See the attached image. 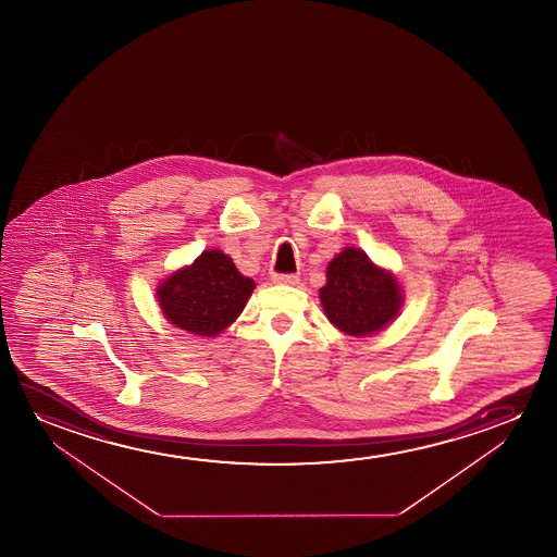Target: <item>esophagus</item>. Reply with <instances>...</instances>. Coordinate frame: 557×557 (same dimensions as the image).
<instances>
[{"label": "esophagus", "instance_id": "34e87169", "mask_svg": "<svg viewBox=\"0 0 557 557\" xmlns=\"http://www.w3.org/2000/svg\"><path fill=\"white\" fill-rule=\"evenodd\" d=\"M272 282L280 283V285H297V274H274L272 275Z\"/></svg>", "mask_w": 557, "mask_h": 557}]
</instances>
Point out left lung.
I'll use <instances>...</instances> for the list:
<instances>
[{
  "mask_svg": "<svg viewBox=\"0 0 557 557\" xmlns=\"http://www.w3.org/2000/svg\"><path fill=\"white\" fill-rule=\"evenodd\" d=\"M320 298L327 320L350 336L381 331L404 305L396 275L376 267L356 247H346L329 262Z\"/></svg>",
  "mask_w": 557,
  "mask_h": 557,
  "instance_id": "1",
  "label": "left lung"
}]
</instances>
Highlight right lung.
Wrapping results in <instances>:
<instances>
[{
	"mask_svg": "<svg viewBox=\"0 0 557 557\" xmlns=\"http://www.w3.org/2000/svg\"><path fill=\"white\" fill-rule=\"evenodd\" d=\"M255 289L228 255L203 251L190 267L176 270L158 287L161 312L175 327L216 336L236 321Z\"/></svg>",
	"mask_w": 557,
	"mask_h": 557,
	"instance_id": "add662e5",
	"label": "right lung"
}]
</instances>
